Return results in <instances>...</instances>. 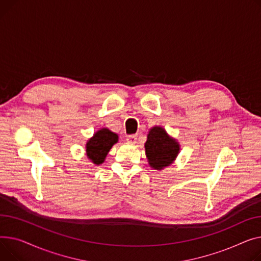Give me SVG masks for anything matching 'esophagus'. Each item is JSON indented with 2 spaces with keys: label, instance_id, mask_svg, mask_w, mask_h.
I'll return each instance as SVG.
<instances>
[{
  "label": "esophagus",
  "instance_id": "34e87169",
  "mask_svg": "<svg viewBox=\"0 0 261 261\" xmlns=\"http://www.w3.org/2000/svg\"><path fill=\"white\" fill-rule=\"evenodd\" d=\"M137 135H129V136H127V138H126V140H127V142L128 143H132V144H135L136 142H137Z\"/></svg>",
  "mask_w": 261,
  "mask_h": 261
}]
</instances>
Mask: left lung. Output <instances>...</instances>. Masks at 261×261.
Returning a JSON list of instances; mask_svg holds the SVG:
<instances>
[{
  "mask_svg": "<svg viewBox=\"0 0 261 261\" xmlns=\"http://www.w3.org/2000/svg\"><path fill=\"white\" fill-rule=\"evenodd\" d=\"M144 147L148 164L155 170H163L171 165L180 150L176 139L168 136L161 126H154L149 129Z\"/></svg>",
  "mask_w": 261,
  "mask_h": 261,
  "instance_id": "8db88e82",
  "label": "left lung"
}]
</instances>
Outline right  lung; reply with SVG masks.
Listing matches in <instances>:
<instances>
[{"mask_svg":"<svg viewBox=\"0 0 261 261\" xmlns=\"http://www.w3.org/2000/svg\"><path fill=\"white\" fill-rule=\"evenodd\" d=\"M118 135L109 128H101L86 142V155L96 165L102 164L114 144L118 142Z\"/></svg>","mask_w":261,"mask_h":261,"instance_id":"right-lung-1","label":"right lung"}]
</instances>
